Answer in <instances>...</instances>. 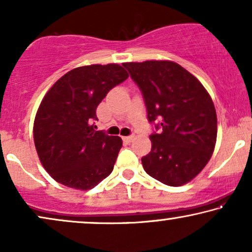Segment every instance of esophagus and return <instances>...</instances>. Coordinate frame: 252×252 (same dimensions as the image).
Returning <instances> with one entry per match:
<instances>
[{"mask_svg": "<svg viewBox=\"0 0 252 252\" xmlns=\"http://www.w3.org/2000/svg\"><path fill=\"white\" fill-rule=\"evenodd\" d=\"M134 137H135L134 135H129V136H125V137H123V140L125 141V142H127V143H130V142H132V141L134 140Z\"/></svg>", "mask_w": 252, "mask_h": 252, "instance_id": "obj_1", "label": "esophagus"}]
</instances>
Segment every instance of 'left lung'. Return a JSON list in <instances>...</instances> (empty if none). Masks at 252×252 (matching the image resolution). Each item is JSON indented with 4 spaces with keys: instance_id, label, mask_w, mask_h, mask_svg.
Segmentation results:
<instances>
[{
    "instance_id": "8db88e82",
    "label": "left lung",
    "mask_w": 252,
    "mask_h": 252,
    "mask_svg": "<svg viewBox=\"0 0 252 252\" xmlns=\"http://www.w3.org/2000/svg\"><path fill=\"white\" fill-rule=\"evenodd\" d=\"M123 65L142 93L148 122L156 129L150 135L151 151L141 158L144 171L164 185L187 184L215 150L217 113L209 93L174 62Z\"/></svg>"
}]
</instances>
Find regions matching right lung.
<instances>
[{
	"label": "right lung",
	"instance_id": "1",
	"mask_svg": "<svg viewBox=\"0 0 252 252\" xmlns=\"http://www.w3.org/2000/svg\"><path fill=\"white\" fill-rule=\"evenodd\" d=\"M127 78L118 64L81 66L64 74L44 96L34 120V143L57 182L88 190L111 173L123 141L95 130L96 109Z\"/></svg>",
	"mask_w": 252,
	"mask_h": 252
}]
</instances>
